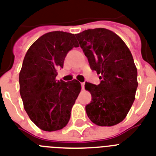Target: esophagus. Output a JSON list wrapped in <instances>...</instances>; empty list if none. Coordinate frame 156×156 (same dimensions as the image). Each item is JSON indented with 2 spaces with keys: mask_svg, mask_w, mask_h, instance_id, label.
<instances>
[{
  "mask_svg": "<svg viewBox=\"0 0 156 156\" xmlns=\"http://www.w3.org/2000/svg\"><path fill=\"white\" fill-rule=\"evenodd\" d=\"M85 88V82H82V90H84Z\"/></svg>",
  "mask_w": 156,
  "mask_h": 156,
  "instance_id": "esophagus-1",
  "label": "esophagus"
}]
</instances>
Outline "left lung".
<instances>
[{"label":"left lung","instance_id":"left-lung-1","mask_svg":"<svg viewBox=\"0 0 156 156\" xmlns=\"http://www.w3.org/2000/svg\"><path fill=\"white\" fill-rule=\"evenodd\" d=\"M90 66L100 75L98 86L86 82L92 101L89 118L99 126H113L126 117L136 98L137 69L122 39L106 28L85 30L75 35Z\"/></svg>","mask_w":156,"mask_h":156}]
</instances>
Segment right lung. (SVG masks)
Instances as JSON below:
<instances>
[{
  "label": "right lung",
  "mask_w": 156,
  "mask_h": 156,
  "mask_svg": "<svg viewBox=\"0 0 156 156\" xmlns=\"http://www.w3.org/2000/svg\"><path fill=\"white\" fill-rule=\"evenodd\" d=\"M78 46L74 34L51 31L34 42L24 56L20 94L29 118L42 130H60L69 122L81 84L76 79L57 81L56 76L67 52Z\"/></svg>",
  "instance_id": "1"
}]
</instances>
